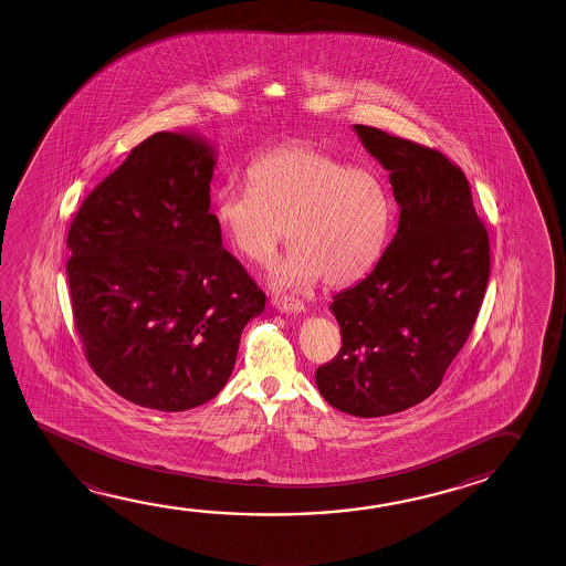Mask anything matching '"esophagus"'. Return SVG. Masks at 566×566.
<instances>
[{"label": "esophagus", "instance_id": "1", "mask_svg": "<svg viewBox=\"0 0 566 566\" xmlns=\"http://www.w3.org/2000/svg\"><path fill=\"white\" fill-rule=\"evenodd\" d=\"M273 307L279 308L281 313H291V315H298L305 313V303L291 297H275L273 298Z\"/></svg>", "mask_w": 566, "mask_h": 566}]
</instances>
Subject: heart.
<instances>
[{
	"mask_svg": "<svg viewBox=\"0 0 566 566\" xmlns=\"http://www.w3.org/2000/svg\"><path fill=\"white\" fill-rule=\"evenodd\" d=\"M248 182L216 193L213 220L231 250L253 263L273 258L289 238L293 245L269 271L273 287L303 289L318 277L348 285L382 255L392 198L370 170L287 144L253 160Z\"/></svg>",
	"mask_w": 566,
	"mask_h": 566,
	"instance_id": "1",
	"label": "heart"
}]
</instances>
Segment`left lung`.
Returning <instances> with one entry per match:
<instances>
[{
	"label": "left lung",
	"mask_w": 566,
	"mask_h": 566,
	"mask_svg": "<svg viewBox=\"0 0 566 566\" xmlns=\"http://www.w3.org/2000/svg\"><path fill=\"white\" fill-rule=\"evenodd\" d=\"M353 130L390 172L400 220L373 271L335 295L343 346L315 382L336 410L378 418L438 390L480 313L489 238L465 174L443 154L373 126Z\"/></svg>",
	"instance_id": "obj_1"
}]
</instances>
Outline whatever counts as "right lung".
<instances>
[{
  "label": "right lung",
  "mask_w": 566,
  "mask_h": 566,
  "mask_svg": "<svg viewBox=\"0 0 566 566\" xmlns=\"http://www.w3.org/2000/svg\"><path fill=\"white\" fill-rule=\"evenodd\" d=\"M218 150L156 133L71 223L69 289L96 376L128 402L184 412L220 394L265 293L221 245L210 211Z\"/></svg>",
  "instance_id": "obj_1"
}]
</instances>
